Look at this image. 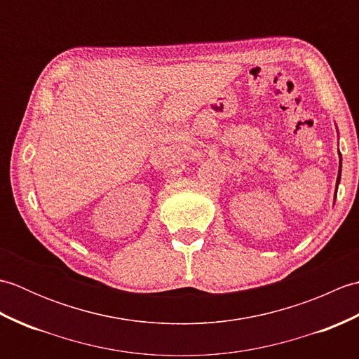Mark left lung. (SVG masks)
<instances>
[{"instance_id":"1","label":"left lung","mask_w":359,"mask_h":359,"mask_svg":"<svg viewBox=\"0 0 359 359\" xmlns=\"http://www.w3.org/2000/svg\"><path fill=\"white\" fill-rule=\"evenodd\" d=\"M339 179H341V166H339V174H338V180H337V184H339Z\"/></svg>"}]
</instances>
